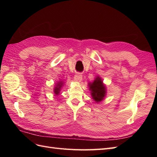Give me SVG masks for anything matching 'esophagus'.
<instances>
[{"mask_svg":"<svg viewBox=\"0 0 157 157\" xmlns=\"http://www.w3.org/2000/svg\"><path fill=\"white\" fill-rule=\"evenodd\" d=\"M82 78V75L81 74H80V73L76 74L75 75V77H74L75 80L76 82H80V81H81Z\"/></svg>","mask_w":157,"mask_h":157,"instance_id":"34e87169","label":"esophagus"}]
</instances>
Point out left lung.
<instances>
[{
	"label": "left lung",
	"mask_w": 157,
	"mask_h": 157,
	"mask_svg": "<svg viewBox=\"0 0 157 157\" xmlns=\"http://www.w3.org/2000/svg\"><path fill=\"white\" fill-rule=\"evenodd\" d=\"M90 89L92 91L93 99L96 102L101 101L105 96V87L99 77H97L92 84H90Z\"/></svg>",
	"instance_id": "8db88e82"
}]
</instances>
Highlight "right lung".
Here are the masks:
<instances>
[{
	"label": "right lung",
	"instance_id": "right-lung-1",
	"mask_svg": "<svg viewBox=\"0 0 157 157\" xmlns=\"http://www.w3.org/2000/svg\"><path fill=\"white\" fill-rule=\"evenodd\" d=\"M62 84H63V82H59L58 84L56 85V87H55V89H54V93L56 95H58V94L59 93L60 89H61V86H62Z\"/></svg>",
	"mask_w": 157,
	"mask_h": 157
}]
</instances>
